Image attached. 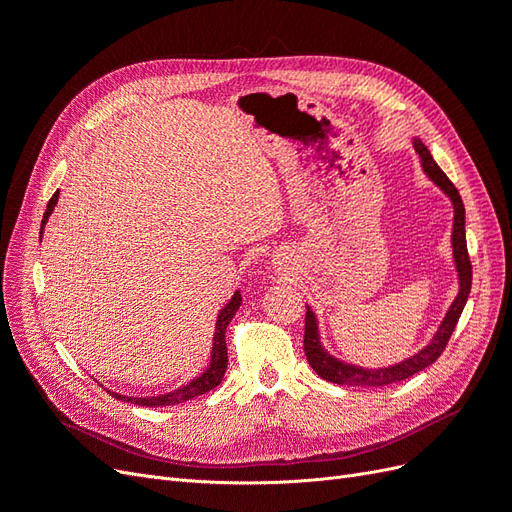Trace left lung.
I'll return each instance as SVG.
<instances>
[{
  "instance_id": "1",
  "label": "left lung",
  "mask_w": 512,
  "mask_h": 512,
  "mask_svg": "<svg viewBox=\"0 0 512 512\" xmlns=\"http://www.w3.org/2000/svg\"><path fill=\"white\" fill-rule=\"evenodd\" d=\"M412 145L418 160H421L423 173L433 181V185L448 196L453 205V232H451V247H453V262H455V271H457V297L448 307V312L444 314L438 331L433 333L429 339V344L425 348L418 350L416 354L408 356V359L399 361L389 367H378V369H369L361 365H352L342 359H337L327 348H324L322 339H320V327H318V316L314 314L312 305H307V314H305V337H303V348L309 365L316 371V374L322 380H329L339 386H386L399 380H406L418 371H423L431 363L438 361V356L446 348L448 339H451L457 320L466 307L468 294L472 288V265H470V256H468V245H466V209H463L461 196L457 192L455 185L451 183L442 168L433 160L429 149L421 138H412Z\"/></svg>"
}]
</instances>
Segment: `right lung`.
Returning a JSON list of instances; mask_svg holds the SVG:
<instances>
[{"label":"right lung","mask_w":512,"mask_h":512,"mask_svg":"<svg viewBox=\"0 0 512 512\" xmlns=\"http://www.w3.org/2000/svg\"><path fill=\"white\" fill-rule=\"evenodd\" d=\"M57 198H59V192L53 194V198L49 200V205H46V211H44V218H42V224H40V237H42V230L46 226V222H49L51 213L57 205ZM241 307V292L235 290V294H232V299L220 309L218 314V320H215V333H213V348H211V361L207 365V369L203 371V374L196 376L194 380H190L188 384H181L179 389L170 391V393H162V395H149V397H128V395H121V393H111L115 399L119 401H128V404H134V406H149V408H158V406H175V404H183V401H190L198 395H205L209 393L211 389H215L218 386L226 374V365H228V350H226V327L228 322L232 320V316L237 314V309Z\"/></svg>","instance_id":"right-lung-1"}]
</instances>
